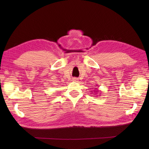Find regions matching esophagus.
Instances as JSON below:
<instances>
[{
  "label": "esophagus",
  "instance_id": "esophagus-1",
  "mask_svg": "<svg viewBox=\"0 0 149 149\" xmlns=\"http://www.w3.org/2000/svg\"><path fill=\"white\" fill-rule=\"evenodd\" d=\"M73 80V81L76 82V81H78V79L77 78H74Z\"/></svg>",
  "mask_w": 149,
  "mask_h": 149
}]
</instances>
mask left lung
Listing matches in <instances>:
<instances>
[{
  "label": "left lung",
  "mask_w": 149,
  "mask_h": 149,
  "mask_svg": "<svg viewBox=\"0 0 149 149\" xmlns=\"http://www.w3.org/2000/svg\"><path fill=\"white\" fill-rule=\"evenodd\" d=\"M99 91H99V90L97 89V88H94V91H91V92H93L94 94H97Z\"/></svg>",
  "instance_id": "1"
}]
</instances>
